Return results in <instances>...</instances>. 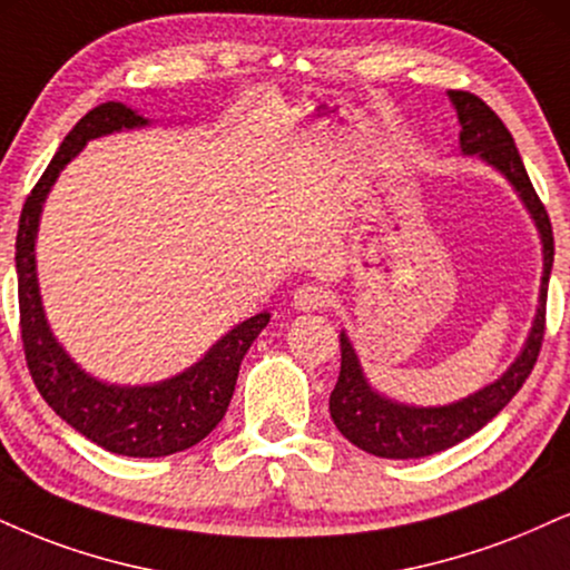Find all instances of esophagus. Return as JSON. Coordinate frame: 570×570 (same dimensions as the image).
<instances>
[{
	"instance_id": "1",
	"label": "esophagus",
	"mask_w": 570,
	"mask_h": 570,
	"mask_svg": "<svg viewBox=\"0 0 570 570\" xmlns=\"http://www.w3.org/2000/svg\"><path fill=\"white\" fill-rule=\"evenodd\" d=\"M294 307L297 311H324V307H332L334 305V294L326 289V286H318V284H303L294 289Z\"/></svg>"
}]
</instances>
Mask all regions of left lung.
Wrapping results in <instances>:
<instances>
[{"label": "left lung", "instance_id": "left-lung-1", "mask_svg": "<svg viewBox=\"0 0 570 570\" xmlns=\"http://www.w3.org/2000/svg\"><path fill=\"white\" fill-rule=\"evenodd\" d=\"M449 95L456 106L459 125H462L459 140H462L464 154H478L481 159L493 164L507 180L515 185L528 212L537 219L541 244H544V276H541L539 311L537 321H533L531 326V334H528L523 353H520L518 361L507 368L502 380L483 387L481 393L464 397V401L438 409L401 406V403H393L387 401V397L376 395L374 390L366 385V380H363L353 345L347 342L345 334H340L342 366L337 385H334L332 397H328V411H332L334 424H337V430L347 438V441L355 443L363 451H368V454L385 459L430 456L462 443L464 438L475 435L478 430L485 428V424L512 401V395L523 387L528 374L533 372V363L539 358L541 342H544L547 284H550V271L554 259L550 215H547L544 204H541L537 190H533L531 177L525 173L523 159H520L515 148V140H512L504 121L499 119L478 95L464 92V89H451Z\"/></svg>", "mask_w": 570, "mask_h": 570}]
</instances>
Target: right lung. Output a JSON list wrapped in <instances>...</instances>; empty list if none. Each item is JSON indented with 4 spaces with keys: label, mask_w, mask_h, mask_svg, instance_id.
Returning a JSON list of instances; mask_svg holds the SVG:
<instances>
[{
    "label": "right lung",
    "mask_w": 570,
    "mask_h": 570,
    "mask_svg": "<svg viewBox=\"0 0 570 570\" xmlns=\"http://www.w3.org/2000/svg\"><path fill=\"white\" fill-rule=\"evenodd\" d=\"M146 125L142 116L121 102H102L81 116L77 127L60 142L50 167L33 185L20 212L16 238L18 271V305H20V340H23L26 366L60 420L73 430L121 456H167L190 449L204 441L228 411L236 390L238 366L271 315L257 313L255 318L238 324L225 334L212 351L188 372L173 376L154 387H116L87 376L63 353L45 321L42 299L37 286V242L39 212L52 188L55 177L92 137L119 132Z\"/></svg>",
    "instance_id": "1"
}]
</instances>
